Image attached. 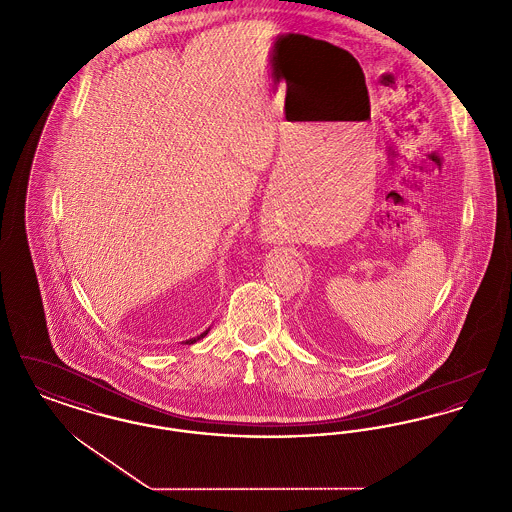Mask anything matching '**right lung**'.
Segmentation results:
<instances>
[{
    "label": "right lung",
    "mask_w": 512,
    "mask_h": 512,
    "mask_svg": "<svg viewBox=\"0 0 512 512\" xmlns=\"http://www.w3.org/2000/svg\"><path fill=\"white\" fill-rule=\"evenodd\" d=\"M209 330H211V328H207V330H205V332H203V334H199V336H197V338H190V340H186V341H184V343H186V345H192V343H195V341L201 340V338H205V336H207V334H209Z\"/></svg>",
    "instance_id": "1"
}]
</instances>
